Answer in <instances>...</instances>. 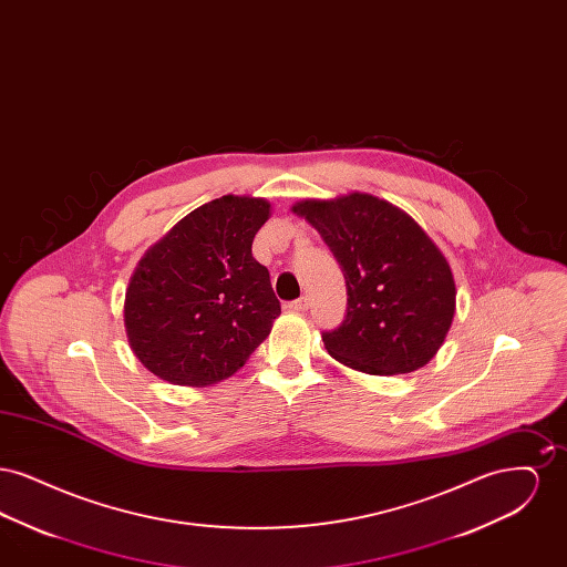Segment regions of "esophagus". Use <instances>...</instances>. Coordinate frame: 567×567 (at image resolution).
<instances>
[{
  "label": "esophagus",
  "instance_id": "esophagus-1",
  "mask_svg": "<svg viewBox=\"0 0 567 567\" xmlns=\"http://www.w3.org/2000/svg\"><path fill=\"white\" fill-rule=\"evenodd\" d=\"M287 308H289L291 312H303V310H308V299H306V297H299L296 301H289Z\"/></svg>",
  "mask_w": 567,
  "mask_h": 567
}]
</instances>
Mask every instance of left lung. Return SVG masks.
<instances>
[{
  "label": "left lung",
  "mask_w": 567,
  "mask_h": 567,
  "mask_svg": "<svg viewBox=\"0 0 567 567\" xmlns=\"http://www.w3.org/2000/svg\"><path fill=\"white\" fill-rule=\"evenodd\" d=\"M291 210L319 231L347 278V319L324 331L327 352L372 377L427 365L457 310L453 270L427 231L391 202L359 190L299 199Z\"/></svg>",
  "instance_id": "8db88e82"
}]
</instances>
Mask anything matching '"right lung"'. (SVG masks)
<instances>
[{
    "label": "right lung",
    "mask_w": 567,
    "mask_h": 567,
    "mask_svg": "<svg viewBox=\"0 0 567 567\" xmlns=\"http://www.w3.org/2000/svg\"><path fill=\"white\" fill-rule=\"evenodd\" d=\"M264 197L223 195L181 218L137 261L125 293L130 349L155 377L208 386L234 377L280 315L252 240Z\"/></svg>",
    "instance_id": "obj_1"
}]
</instances>
